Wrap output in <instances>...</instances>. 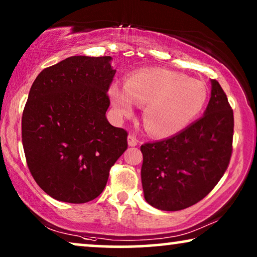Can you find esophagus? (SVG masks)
<instances>
[{"mask_svg": "<svg viewBox=\"0 0 257 257\" xmlns=\"http://www.w3.org/2000/svg\"><path fill=\"white\" fill-rule=\"evenodd\" d=\"M127 143H128V146L133 147V146H137V145H138V144H139V140L136 138V136L130 135V136L127 137Z\"/></svg>", "mask_w": 257, "mask_h": 257, "instance_id": "obj_1", "label": "esophagus"}]
</instances>
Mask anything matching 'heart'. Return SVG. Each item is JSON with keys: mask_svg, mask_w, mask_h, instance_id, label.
<instances>
[{"mask_svg": "<svg viewBox=\"0 0 257 257\" xmlns=\"http://www.w3.org/2000/svg\"><path fill=\"white\" fill-rule=\"evenodd\" d=\"M115 113L130 115L136 103L145 105L144 122L154 136L167 137L187 127L205 107L208 89L201 80L166 69L132 73L125 85L113 82L108 89Z\"/></svg>", "mask_w": 257, "mask_h": 257, "instance_id": "1", "label": "heart"}]
</instances>
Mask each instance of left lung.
I'll return each instance as SVG.
<instances>
[{"label": "left lung", "mask_w": 257, "mask_h": 257, "mask_svg": "<svg viewBox=\"0 0 257 257\" xmlns=\"http://www.w3.org/2000/svg\"><path fill=\"white\" fill-rule=\"evenodd\" d=\"M212 82L207 108L181 132L140 147L144 196L161 210L185 209L215 187L233 152L234 114L219 82Z\"/></svg>", "instance_id": "obj_1"}]
</instances>
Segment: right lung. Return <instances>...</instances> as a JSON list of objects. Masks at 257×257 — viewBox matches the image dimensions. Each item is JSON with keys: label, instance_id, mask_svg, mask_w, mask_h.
I'll list each match as a JSON object with an SVG mask.
<instances>
[{"label": "right lung", "instance_id": "1", "mask_svg": "<svg viewBox=\"0 0 257 257\" xmlns=\"http://www.w3.org/2000/svg\"><path fill=\"white\" fill-rule=\"evenodd\" d=\"M110 56H71L44 69L22 115V144L37 185L58 201L84 203L106 186L127 132L106 119L115 70Z\"/></svg>", "mask_w": 257, "mask_h": 257}]
</instances>
